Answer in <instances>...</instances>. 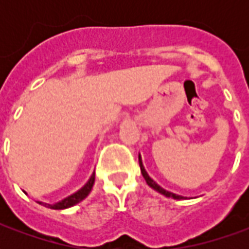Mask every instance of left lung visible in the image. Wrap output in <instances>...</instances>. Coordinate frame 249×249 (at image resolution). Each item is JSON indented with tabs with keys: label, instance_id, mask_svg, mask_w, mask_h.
<instances>
[{
	"label": "left lung",
	"instance_id": "obj_1",
	"mask_svg": "<svg viewBox=\"0 0 249 249\" xmlns=\"http://www.w3.org/2000/svg\"><path fill=\"white\" fill-rule=\"evenodd\" d=\"M139 164H140V169H141V173H142V176H144V178H145L146 184L149 185L151 188H153L155 191H157L159 193H161V195H164V196H167V197H172V198H176V200H181V198H184L183 196H180V195H176V193H172L169 192V191H167V189H164V188H161L159 184L153 180V178H149V175L146 173L145 168H144V165H142V160H141V156H139Z\"/></svg>",
	"mask_w": 249,
	"mask_h": 249
}]
</instances>
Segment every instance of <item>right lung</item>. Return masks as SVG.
Wrapping results in <instances>:
<instances>
[{
    "mask_svg": "<svg viewBox=\"0 0 249 249\" xmlns=\"http://www.w3.org/2000/svg\"><path fill=\"white\" fill-rule=\"evenodd\" d=\"M93 184H94V172H93V175L90 176V178L88 180V183L85 184V185H84L81 189H78L76 193H73V195H71V196H68V197H65L64 200H61V201H58V203H56V204H46V203H41V201H38V203L42 204V205H45V207H48V208H52V209L71 208V207L76 205V204H78L80 201H82L84 198L87 197L88 195L90 193V191H92Z\"/></svg>",
    "mask_w": 249,
    "mask_h": 249,
    "instance_id": "obj_1",
    "label": "right lung"
}]
</instances>
